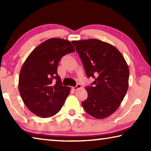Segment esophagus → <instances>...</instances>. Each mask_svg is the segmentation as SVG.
<instances>
[{
	"label": "esophagus",
	"instance_id": "esophagus-1",
	"mask_svg": "<svg viewBox=\"0 0 151 151\" xmlns=\"http://www.w3.org/2000/svg\"><path fill=\"white\" fill-rule=\"evenodd\" d=\"M82 87V86L80 85V84H77V85H76L75 86H73V90H77L78 88H81Z\"/></svg>",
	"mask_w": 151,
	"mask_h": 151
}]
</instances>
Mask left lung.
Wrapping results in <instances>:
<instances>
[{"label": "left lung", "instance_id": "obj_1", "mask_svg": "<svg viewBox=\"0 0 151 151\" xmlns=\"http://www.w3.org/2000/svg\"><path fill=\"white\" fill-rule=\"evenodd\" d=\"M72 43L87 77L95 78L91 86L86 87L88 97L82 105L94 118H106L118 109L127 92L129 69L126 60L116 47L100 40Z\"/></svg>", "mask_w": 151, "mask_h": 151}]
</instances>
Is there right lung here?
I'll return each instance as SVG.
<instances>
[{"instance_id": "add662e5", "label": "right lung", "mask_w": 151, "mask_h": 151, "mask_svg": "<svg viewBox=\"0 0 151 151\" xmlns=\"http://www.w3.org/2000/svg\"><path fill=\"white\" fill-rule=\"evenodd\" d=\"M75 51L70 41L54 38L36 47L24 61L19 75V90L32 113L48 118L62 108L70 88L63 86L57 67L63 56Z\"/></svg>"}]
</instances>
